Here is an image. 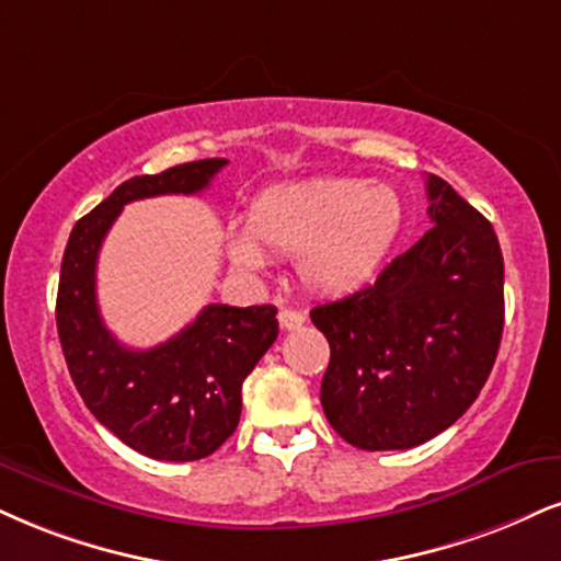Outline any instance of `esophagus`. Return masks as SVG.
Returning <instances> with one entry per match:
<instances>
[{"label": "esophagus", "mask_w": 561, "mask_h": 561, "mask_svg": "<svg viewBox=\"0 0 561 561\" xmlns=\"http://www.w3.org/2000/svg\"><path fill=\"white\" fill-rule=\"evenodd\" d=\"M278 322H280V328L286 330V333H291V330L304 328V322H307V320H304L301 312H294V309H280Z\"/></svg>", "instance_id": "esophagus-1"}]
</instances>
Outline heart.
Masks as SVG:
<instances>
[{
	"label": "heart",
	"mask_w": 561,
	"mask_h": 561,
	"mask_svg": "<svg viewBox=\"0 0 561 561\" xmlns=\"http://www.w3.org/2000/svg\"><path fill=\"white\" fill-rule=\"evenodd\" d=\"M403 226V205L390 186L362 179H320L273 186L249 207V226L228 239L239 267L257 273L265 249L296 257L314 294L337 296L364 286L382 265Z\"/></svg>",
	"instance_id": "obj_1"
}]
</instances>
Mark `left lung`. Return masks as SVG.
Here are the masks:
<instances>
[{
  "instance_id": "left-lung-1",
  "label": "left lung",
  "mask_w": 561,
  "mask_h": 561,
  "mask_svg": "<svg viewBox=\"0 0 561 561\" xmlns=\"http://www.w3.org/2000/svg\"><path fill=\"white\" fill-rule=\"evenodd\" d=\"M432 228L371 286L312 309L330 343L320 400L358 449H411L479 398L504 328V262L492 224L426 176Z\"/></svg>"
}]
</instances>
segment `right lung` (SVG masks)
I'll list each match as a JSON object with an SVG mask.
<instances>
[{
	"label": "right lung",
	"instance_id": "obj_1",
	"mask_svg": "<svg viewBox=\"0 0 561 561\" xmlns=\"http://www.w3.org/2000/svg\"><path fill=\"white\" fill-rule=\"evenodd\" d=\"M226 163L205 158L133 176L75 224L61 257L57 330L72 382L108 432L153 460H203L237 432L241 385L278 337V309L207 304L165 343L127 348L101 320L95 265L124 205L197 195Z\"/></svg>",
	"mask_w": 561,
	"mask_h": 561
}]
</instances>
